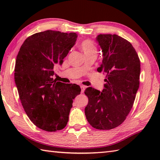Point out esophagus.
<instances>
[{"instance_id":"obj_1","label":"esophagus","mask_w":160,"mask_h":160,"mask_svg":"<svg viewBox=\"0 0 160 160\" xmlns=\"http://www.w3.org/2000/svg\"><path fill=\"white\" fill-rule=\"evenodd\" d=\"M85 86H84V85H80V88H81V93H84V89H85Z\"/></svg>"}]
</instances>
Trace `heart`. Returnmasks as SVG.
<instances>
[{
    "instance_id": "1",
    "label": "heart",
    "mask_w": 160,
    "mask_h": 160,
    "mask_svg": "<svg viewBox=\"0 0 160 160\" xmlns=\"http://www.w3.org/2000/svg\"><path fill=\"white\" fill-rule=\"evenodd\" d=\"M80 47L82 49V52H84V55L89 54L91 53H97L96 47L93 41L90 40H84L82 43L80 44Z\"/></svg>"
}]
</instances>
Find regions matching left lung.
Returning a JSON list of instances; mask_svg holds the SVG:
<instances>
[{
    "instance_id": "obj_1",
    "label": "left lung",
    "mask_w": 160,
    "mask_h": 160,
    "mask_svg": "<svg viewBox=\"0 0 160 160\" xmlns=\"http://www.w3.org/2000/svg\"><path fill=\"white\" fill-rule=\"evenodd\" d=\"M102 63L98 72L107 74L102 91L88 87L85 115L95 128L109 130L123 122L131 111L140 84V61L128 40L116 34H100Z\"/></svg>"
}]
</instances>
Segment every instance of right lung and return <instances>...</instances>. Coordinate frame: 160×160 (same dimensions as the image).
I'll return each mask as SVG.
<instances>
[{"mask_svg": "<svg viewBox=\"0 0 160 160\" xmlns=\"http://www.w3.org/2000/svg\"><path fill=\"white\" fill-rule=\"evenodd\" d=\"M77 37L52 30L36 33L25 40L17 55L14 79L20 100L30 120L44 131L66 127L73 100L80 93V86L53 78L54 67L62 64Z\"/></svg>", "mask_w": 160, "mask_h": 160, "instance_id": "right-lung-1", "label": "right lung"}]
</instances>
